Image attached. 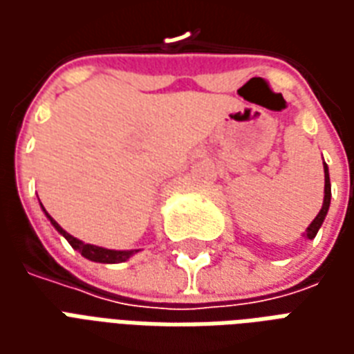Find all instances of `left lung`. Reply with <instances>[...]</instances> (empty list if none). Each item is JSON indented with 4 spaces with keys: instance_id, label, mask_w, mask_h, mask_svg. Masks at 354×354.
Returning a JSON list of instances; mask_svg holds the SVG:
<instances>
[{
    "instance_id": "8db88e82",
    "label": "left lung",
    "mask_w": 354,
    "mask_h": 354,
    "mask_svg": "<svg viewBox=\"0 0 354 354\" xmlns=\"http://www.w3.org/2000/svg\"><path fill=\"white\" fill-rule=\"evenodd\" d=\"M330 199H332V185H330V174H328V167L324 165V201H322V208H320V212L315 216V220L311 222V225L305 230V237L307 239L317 237L320 225H322V222H324V218H326V214H328V208H330Z\"/></svg>"
}]
</instances>
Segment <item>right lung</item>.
Returning <instances> with one entry per match:
<instances>
[{"label":"right lung","instance_id":"1","mask_svg":"<svg viewBox=\"0 0 354 354\" xmlns=\"http://www.w3.org/2000/svg\"><path fill=\"white\" fill-rule=\"evenodd\" d=\"M43 208V205H41ZM43 212L45 216L49 218V222L53 223V227L62 235V237L72 245L73 250H77V252L83 256V258H87L91 261H96V263H121V261H127L131 256H134L136 252L140 250H109V248H102V246H96V245H88V243H83L80 239H75L73 235H70L68 231H64L60 225H58L49 214H47V210L43 208Z\"/></svg>","mask_w":354,"mask_h":354}]
</instances>
